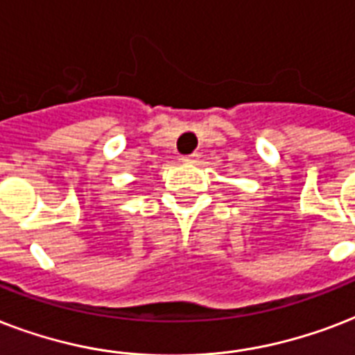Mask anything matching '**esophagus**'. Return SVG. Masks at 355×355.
Masks as SVG:
<instances>
[{"label":"esophagus","instance_id":"obj_1","mask_svg":"<svg viewBox=\"0 0 355 355\" xmlns=\"http://www.w3.org/2000/svg\"><path fill=\"white\" fill-rule=\"evenodd\" d=\"M198 159H200V155H198V153H192V155H185V157H181V163L194 164V163H198Z\"/></svg>","mask_w":355,"mask_h":355}]
</instances>
